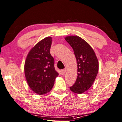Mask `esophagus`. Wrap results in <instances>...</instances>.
Wrapping results in <instances>:
<instances>
[{"mask_svg":"<svg viewBox=\"0 0 122 122\" xmlns=\"http://www.w3.org/2000/svg\"><path fill=\"white\" fill-rule=\"evenodd\" d=\"M66 72V69H63L61 71V75H64Z\"/></svg>","mask_w":122,"mask_h":122,"instance_id":"esophagus-1","label":"esophagus"}]
</instances>
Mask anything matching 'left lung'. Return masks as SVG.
<instances>
[{"instance_id":"8db88e82","label":"left lung","mask_w":122,"mask_h":122,"mask_svg":"<svg viewBox=\"0 0 122 122\" xmlns=\"http://www.w3.org/2000/svg\"><path fill=\"white\" fill-rule=\"evenodd\" d=\"M65 39L73 49L78 68L76 81L69 88L72 92L82 94L94 82L99 71V61L91 46L82 38L69 36Z\"/></svg>"}]
</instances>
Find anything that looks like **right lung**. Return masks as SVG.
<instances>
[{"instance_id": "add662e5", "label": "right lung", "mask_w": 122, "mask_h": 122, "mask_svg": "<svg viewBox=\"0 0 122 122\" xmlns=\"http://www.w3.org/2000/svg\"><path fill=\"white\" fill-rule=\"evenodd\" d=\"M52 38H44L31 49L25 63V77L28 86L36 94L50 91L59 75L54 68V59L50 53Z\"/></svg>"}]
</instances>
